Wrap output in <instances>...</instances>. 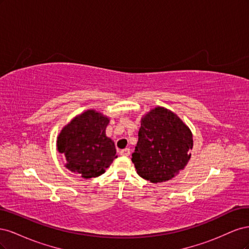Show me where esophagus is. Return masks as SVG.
I'll use <instances>...</instances> for the list:
<instances>
[{"instance_id": "1", "label": "esophagus", "mask_w": 249, "mask_h": 249, "mask_svg": "<svg viewBox=\"0 0 249 249\" xmlns=\"http://www.w3.org/2000/svg\"><path fill=\"white\" fill-rule=\"evenodd\" d=\"M119 154H120V156H123V157H127V156H130V154H131V152H130V148H124V149H122L119 152Z\"/></svg>"}]
</instances>
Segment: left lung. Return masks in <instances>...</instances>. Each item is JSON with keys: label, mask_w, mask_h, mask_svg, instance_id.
I'll return each instance as SVG.
<instances>
[{"label": "left lung", "mask_w": 249, "mask_h": 249, "mask_svg": "<svg viewBox=\"0 0 249 249\" xmlns=\"http://www.w3.org/2000/svg\"><path fill=\"white\" fill-rule=\"evenodd\" d=\"M192 133L177 114L156 107L141 118L132 162L138 175L150 183L175 178L190 160Z\"/></svg>", "instance_id": "obj_1"}]
</instances>
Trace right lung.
I'll list each match as a JSON object with an SVG mask.
<instances>
[{
  "label": "right lung",
  "instance_id": "right-lung-1",
  "mask_svg": "<svg viewBox=\"0 0 249 249\" xmlns=\"http://www.w3.org/2000/svg\"><path fill=\"white\" fill-rule=\"evenodd\" d=\"M109 118L94 110L74 117L60 132L57 149L64 154L65 167L84 178H96L117 158L114 142L106 136Z\"/></svg>",
  "mask_w": 249,
  "mask_h": 249
}]
</instances>
